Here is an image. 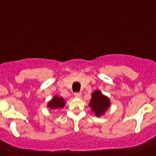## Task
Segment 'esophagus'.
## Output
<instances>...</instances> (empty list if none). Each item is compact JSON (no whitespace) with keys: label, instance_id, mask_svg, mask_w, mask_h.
<instances>
[{"label":"esophagus","instance_id":"obj_1","mask_svg":"<svg viewBox=\"0 0 156 156\" xmlns=\"http://www.w3.org/2000/svg\"><path fill=\"white\" fill-rule=\"evenodd\" d=\"M74 96L76 98H81L82 97V93L81 92H76L74 94Z\"/></svg>","mask_w":156,"mask_h":156}]
</instances>
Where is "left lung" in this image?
I'll list each match as a JSON object with an SVG mask.
<instances>
[{
    "mask_svg": "<svg viewBox=\"0 0 156 156\" xmlns=\"http://www.w3.org/2000/svg\"><path fill=\"white\" fill-rule=\"evenodd\" d=\"M111 102L107 96L102 94L100 90H96L91 94L89 106L97 117H101L105 114L110 107Z\"/></svg>",
    "mask_w": 156,
    "mask_h": 156,
    "instance_id": "left-lung-1",
    "label": "left lung"
}]
</instances>
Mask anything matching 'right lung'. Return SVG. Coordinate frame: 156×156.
I'll return each mask as SVG.
<instances>
[{
	"mask_svg": "<svg viewBox=\"0 0 156 156\" xmlns=\"http://www.w3.org/2000/svg\"><path fill=\"white\" fill-rule=\"evenodd\" d=\"M65 104H66V101L63 98L54 95V97L48 102L47 107L51 110H54V109L63 108Z\"/></svg>",
	"mask_w": 156,
	"mask_h": 156,
	"instance_id": "add662e5",
	"label": "right lung"
}]
</instances>
